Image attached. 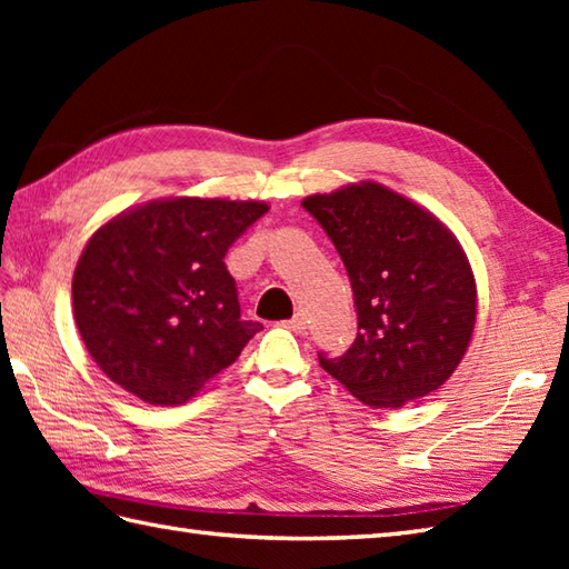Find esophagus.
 Masks as SVG:
<instances>
[{
	"mask_svg": "<svg viewBox=\"0 0 569 569\" xmlns=\"http://www.w3.org/2000/svg\"><path fill=\"white\" fill-rule=\"evenodd\" d=\"M286 328H288V330H293V332H306L308 322H306V316H303V312H298V316H293L291 320H288V322H286Z\"/></svg>",
	"mask_w": 569,
	"mask_h": 569,
	"instance_id": "34e87169",
	"label": "esophagus"
}]
</instances>
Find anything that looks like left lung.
<instances>
[{
    "label": "left lung",
    "instance_id": "obj_1",
    "mask_svg": "<svg viewBox=\"0 0 569 569\" xmlns=\"http://www.w3.org/2000/svg\"><path fill=\"white\" fill-rule=\"evenodd\" d=\"M352 283L357 337L320 367L373 408H398L452 377L477 320V286L440 220L379 183L310 196Z\"/></svg>",
    "mask_w": 569,
    "mask_h": 569
}]
</instances>
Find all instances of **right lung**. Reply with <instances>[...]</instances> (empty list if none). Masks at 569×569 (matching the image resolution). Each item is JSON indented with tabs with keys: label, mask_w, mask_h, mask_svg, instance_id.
<instances>
[{
	"label": "right lung",
	"mask_w": 569,
	"mask_h": 569,
	"mask_svg": "<svg viewBox=\"0 0 569 569\" xmlns=\"http://www.w3.org/2000/svg\"><path fill=\"white\" fill-rule=\"evenodd\" d=\"M263 202L173 198L114 217L84 247L72 310L90 357L153 406L186 403L261 330L241 320L229 247Z\"/></svg>",
	"instance_id": "right-lung-1"
}]
</instances>
